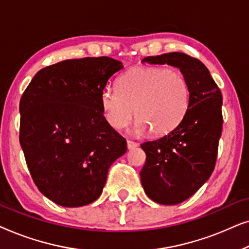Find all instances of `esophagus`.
<instances>
[{
  "label": "esophagus",
  "instance_id": "1",
  "mask_svg": "<svg viewBox=\"0 0 249 249\" xmlns=\"http://www.w3.org/2000/svg\"><path fill=\"white\" fill-rule=\"evenodd\" d=\"M127 146H128L129 149H132V148L137 147L138 144L136 142H134V141H127Z\"/></svg>",
  "mask_w": 249,
  "mask_h": 249
}]
</instances>
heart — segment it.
Wrapping results in <instances>:
<instances>
[{
	"label": "heart",
	"instance_id": "heart-1",
	"mask_svg": "<svg viewBox=\"0 0 249 249\" xmlns=\"http://www.w3.org/2000/svg\"><path fill=\"white\" fill-rule=\"evenodd\" d=\"M118 90L101 94L104 118L122 129L135 114L136 129L164 135L178 125L189 107V86L181 71L164 67H137L119 78Z\"/></svg>",
	"mask_w": 249,
	"mask_h": 249
}]
</instances>
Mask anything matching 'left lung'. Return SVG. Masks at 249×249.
Segmentation results:
<instances>
[{"label":"left lung","instance_id":"obj_1","mask_svg":"<svg viewBox=\"0 0 249 249\" xmlns=\"http://www.w3.org/2000/svg\"><path fill=\"white\" fill-rule=\"evenodd\" d=\"M142 61L179 68L189 86V107L181 122L163 137L141 144L146 154L141 171L145 193L156 203L176 205L212 175L222 134V94L207 68L188 54L165 53Z\"/></svg>","mask_w":249,"mask_h":249}]
</instances>
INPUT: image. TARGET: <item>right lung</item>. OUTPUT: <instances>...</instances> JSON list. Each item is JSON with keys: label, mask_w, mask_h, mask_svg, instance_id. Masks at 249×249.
Instances as JSON below:
<instances>
[{"label": "right lung", "mask_w": 249, "mask_h": 249, "mask_svg": "<svg viewBox=\"0 0 249 249\" xmlns=\"http://www.w3.org/2000/svg\"><path fill=\"white\" fill-rule=\"evenodd\" d=\"M107 56L66 60L43 68L20 100L21 145L39 192L66 207L93 203L127 142L105 120L101 94L122 69Z\"/></svg>", "instance_id": "right-lung-1"}]
</instances>
